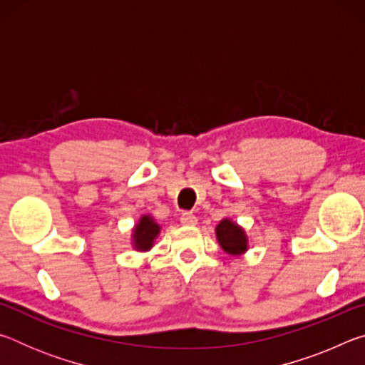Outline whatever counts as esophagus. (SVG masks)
I'll return each mask as SVG.
<instances>
[{
    "label": "esophagus",
    "mask_w": 365,
    "mask_h": 365,
    "mask_svg": "<svg viewBox=\"0 0 365 365\" xmlns=\"http://www.w3.org/2000/svg\"><path fill=\"white\" fill-rule=\"evenodd\" d=\"M180 222L183 225H196V215L193 212H183L182 217H180Z\"/></svg>",
    "instance_id": "esophagus-1"
}]
</instances>
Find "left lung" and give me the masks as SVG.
<instances>
[{
  "label": "left lung",
  "instance_id": "1",
  "mask_svg": "<svg viewBox=\"0 0 365 365\" xmlns=\"http://www.w3.org/2000/svg\"><path fill=\"white\" fill-rule=\"evenodd\" d=\"M215 238L227 255L242 256L250 250V240L245 228L230 217L222 219L215 227Z\"/></svg>",
  "mask_w": 365,
  "mask_h": 365
}]
</instances>
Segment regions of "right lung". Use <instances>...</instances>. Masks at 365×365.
Listing matches in <instances>:
<instances>
[{
  "label": "right lung",
  "mask_w": 365,
  "mask_h": 365,
  "mask_svg": "<svg viewBox=\"0 0 365 365\" xmlns=\"http://www.w3.org/2000/svg\"><path fill=\"white\" fill-rule=\"evenodd\" d=\"M160 233V225L151 214H143L132 228V248L135 251H150Z\"/></svg>",
  "instance_id": "add662e5"
}]
</instances>
